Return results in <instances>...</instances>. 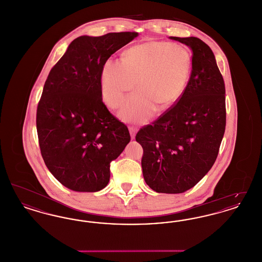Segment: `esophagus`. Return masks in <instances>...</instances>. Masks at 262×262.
Wrapping results in <instances>:
<instances>
[{"label": "esophagus", "mask_w": 262, "mask_h": 262, "mask_svg": "<svg viewBox=\"0 0 262 262\" xmlns=\"http://www.w3.org/2000/svg\"><path fill=\"white\" fill-rule=\"evenodd\" d=\"M128 130H129V134H130V137L134 139L136 137L138 128H137V126L130 125V126H128Z\"/></svg>", "instance_id": "34e87169"}]
</instances>
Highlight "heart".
<instances>
[{
    "instance_id": "heart-1",
    "label": "heart",
    "mask_w": 262,
    "mask_h": 262,
    "mask_svg": "<svg viewBox=\"0 0 262 262\" xmlns=\"http://www.w3.org/2000/svg\"><path fill=\"white\" fill-rule=\"evenodd\" d=\"M190 56L181 45L146 40L123 53L122 62L107 60L101 74V91L106 103L118 108L134 85L137 92L126 100L120 117L141 123L156 108H171L183 95L190 74Z\"/></svg>"
}]
</instances>
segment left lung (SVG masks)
<instances>
[{
  "label": "left lung",
  "instance_id": "1",
  "mask_svg": "<svg viewBox=\"0 0 262 262\" xmlns=\"http://www.w3.org/2000/svg\"><path fill=\"white\" fill-rule=\"evenodd\" d=\"M192 52L191 73L179 101L137 134L145 183L156 192L182 193L215 162L226 126L225 83L210 47L198 37H173Z\"/></svg>",
  "mask_w": 262,
  "mask_h": 262
}]
</instances>
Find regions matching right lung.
<instances>
[{
    "mask_svg": "<svg viewBox=\"0 0 262 262\" xmlns=\"http://www.w3.org/2000/svg\"><path fill=\"white\" fill-rule=\"evenodd\" d=\"M138 36L113 32L75 39L48 75L36 127L43 160L62 186L95 192L110 180V163L130 140L126 125L102 101L100 74L116 51Z\"/></svg>",
    "mask_w": 262,
    "mask_h": 262,
    "instance_id": "obj_1",
    "label": "right lung"
}]
</instances>
